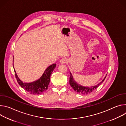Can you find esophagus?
I'll use <instances>...</instances> for the list:
<instances>
[{"label": "esophagus", "instance_id": "34e87169", "mask_svg": "<svg viewBox=\"0 0 126 126\" xmlns=\"http://www.w3.org/2000/svg\"><path fill=\"white\" fill-rule=\"evenodd\" d=\"M67 59H66V58H62V59L60 60V62L61 64H64V63H67Z\"/></svg>", "mask_w": 126, "mask_h": 126}]
</instances>
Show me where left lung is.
Masks as SVG:
<instances>
[{
    "mask_svg": "<svg viewBox=\"0 0 126 126\" xmlns=\"http://www.w3.org/2000/svg\"><path fill=\"white\" fill-rule=\"evenodd\" d=\"M70 80H69V83L70 84V86L74 90H75L76 92L77 93L80 94H88L91 93L93 92L94 90L97 89L99 86H100L105 80L106 76L102 80L101 82H100L98 84L95 85L94 86H91L90 87H85L79 84H78L74 79L72 75L71 74V73H70Z\"/></svg>",
    "mask_w": 126,
    "mask_h": 126,
    "instance_id": "8db88e82",
    "label": "left lung"
}]
</instances>
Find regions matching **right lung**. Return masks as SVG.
<instances>
[{
  "instance_id": "add662e5",
  "label": "right lung",
  "mask_w": 126,
  "mask_h": 126,
  "mask_svg": "<svg viewBox=\"0 0 126 126\" xmlns=\"http://www.w3.org/2000/svg\"><path fill=\"white\" fill-rule=\"evenodd\" d=\"M56 64H53L48 67L44 72L41 77L38 80L32 82H23L18 77L14 69L15 77L19 85L25 91L33 95H41L43 94L48 89L50 80V76L53 71L56 67Z\"/></svg>"
}]
</instances>
